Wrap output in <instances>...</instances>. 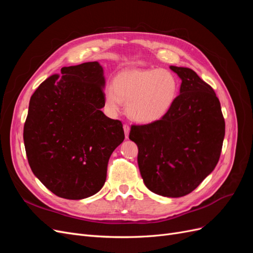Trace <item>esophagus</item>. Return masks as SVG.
Returning a JSON list of instances; mask_svg holds the SVG:
<instances>
[{
	"label": "esophagus",
	"instance_id": "34e87169",
	"mask_svg": "<svg viewBox=\"0 0 253 253\" xmlns=\"http://www.w3.org/2000/svg\"><path fill=\"white\" fill-rule=\"evenodd\" d=\"M124 129H125V135L126 138H128V133H129V126L127 125H124Z\"/></svg>",
	"mask_w": 253,
	"mask_h": 253
}]
</instances>
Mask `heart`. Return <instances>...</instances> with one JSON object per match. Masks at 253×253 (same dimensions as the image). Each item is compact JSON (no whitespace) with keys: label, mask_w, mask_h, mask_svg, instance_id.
<instances>
[{"label":"heart","mask_w":253,"mask_h":253,"mask_svg":"<svg viewBox=\"0 0 253 253\" xmlns=\"http://www.w3.org/2000/svg\"><path fill=\"white\" fill-rule=\"evenodd\" d=\"M179 82L176 76L164 68H136L119 73L113 86L104 90L105 106L112 114L126 103L128 117L140 124L163 119L177 99Z\"/></svg>","instance_id":"b5f03b06"}]
</instances>
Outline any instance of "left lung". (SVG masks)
Masks as SVG:
<instances>
[{"instance_id":"8db88e82","label":"left lung","mask_w":253,"mask_h":253,"mask_svg":"<svg viewBox=\"0 0 253 253\" xmlns=\"http://www.w3.org/2000/svg\"><path fill=\"white\" fill-rule=\"evenodd\" d=\"M181 79L171 111L158 121L132 126L129 139L138 147L139 171L158 195L192 192L216 167L225 137V120L213 88L188 67L170 66Z\"/></svg>"}]
</instances>
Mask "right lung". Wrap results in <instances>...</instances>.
I'll return each instance as SVG.
<instances>
[{
  "instance_id": "add662e5",
  "label": "right lung",
  "mask_w": 253,
  "mask_h": 253,
  "mask_svg": "<svg viewBox=\"0 0 253 253\" xmlns=\"http://www.w3.org/2000/svg\"><path fill=\"white\" fill-rule=\"evenodd\" d=\"M103 74L97 61L62 67L30 98L23 133L28 164L45 187L66 200L101 190L109 159L125 139L121 121L101 111Z\"/></svg>"
}]
</instances>
